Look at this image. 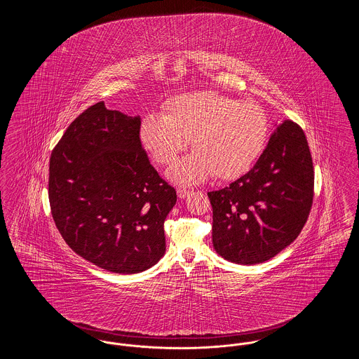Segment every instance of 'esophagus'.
<instances>
[{"label":"esophagus","instance_id":"obj_1","mask_svg":"<svg viewBox=\"0 0 359 359\" xmlns=\"http://www.w3.org/2000/svg\"><path fill=\"white\" fill-rule=\"evenodd\" d=\"M189 189L187 188H177V196L180 198V199H184V198H187L188 195H189Z\"/></svg>","mask_w":359,"mask_h":359}]
</instances>
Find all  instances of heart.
Instances as JSON below:
<instances>
[{"label": "heart", "instance_id": "1", "mask_svg": "<svg viewBox=\"0 0 359 359\" xmlns=\"http://www.w3.org/2000/svg\"><path fill=\"white\" fill-rule=\"evenodd\" d=\"M269 133L265 110L256 102H239L217 91H196L172 98L164 113H151L141 123V141L158 164L170 165L187 148L195 151L177 161L170 177L196 184L214 175L233 179L249 170Z\"/></svg>", "mask_w": 359, "mask_h": 359}]
</instances>
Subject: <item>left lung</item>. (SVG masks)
Returning <instances> with one entry per match:
<instances>
[{"label": "left lung", "instance_id": "obj_1", "mask_svg": "<svg viewBox=\"0 0 359 359\" xmlns=\"http://www.w3.org/2000/svg\"><path fill=\"white\" fill-rule=\"evenodd\" d=\"M313 180L307 137L296 122L284 121L250 171L207 194L217 253L243 265L278 255L307 222Z\"/></svg>", "mask_w": 359, "mask_h": 359}]
</instances>
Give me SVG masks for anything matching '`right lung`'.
I'll return each mask as SVG.
<instances>
[{
  "label": "right lung",
  "mask_w": 359,
  "mask_h": 359,
  "mask_svg": "<svg viewBox=\"0 0 359 359\" xmlns=\"http://www.w3.org/2000/svg\"><path fill=\"white\" fill-rule=\"evenodd\" d=\"M140 129V117L95 103L72 121L50 158L59 233L78 256L113 273L147 271L164 256V221L176 203Z\"/></svg>",
  "instance_id": "right-lung-1"
}]
</instances>
